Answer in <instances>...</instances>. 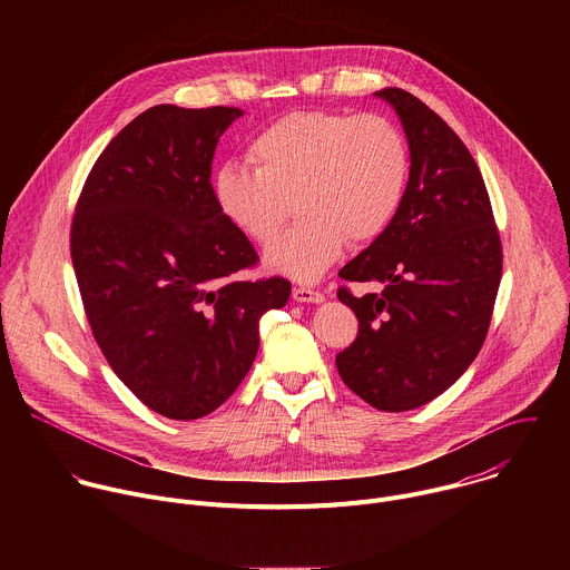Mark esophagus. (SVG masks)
Wrapping results in <instances>:
<instances>
[{"mask_svg": "<svg viewBox=\"0 0 570 570\" xmlns=\"http://www.w3.org/2000/svg\"><path fill=\"white\" fill-rule=\"evenodd\" d=\"M293 299L302 302V304H320V302H324V295L320 291H313V288H306V286H297V288H293Z\"/></svg>", "mask_w": 570, "mask_h": 570, "instance_id": "34e87169", "label": "esophagus"}]
</instances>
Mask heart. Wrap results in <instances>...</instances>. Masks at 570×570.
<instances>
[{"instance_id": "obj_1", "label": "heart", "mask_w": 570, "mask_h": 570, "mask_svg": "<svg viewBox=\"0 0 570 570\" xmlns=\"http://www.w3.org/2000/svg\"><path fill=\"white\" fill-rule=\"evenodd\" d=\"M253 167L227 161L214 178L225 218L268 246L291 216L299 223L266 253V268L315 282L341 257L392 223L411 171L403 132L381 115L291 112L250 144Z\"/></svg>"}]
</instances>
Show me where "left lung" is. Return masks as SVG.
Masks as SVG:
<instances>
[{
    "label": "left lung",
    "instance_id": "left-lung-1",
    "mask_svg": "<svg viewBox=\"0 0 570 570\" xmlns=\"http://www.w3.org/2000/svg\"><path fill=\"white\" fill-rule=\"evenodd\" d=\"M374 97L403 126L411 174L387 229L338 273L383 291H338L358 317V336L336 367L363 401L401 413L442 394L478 356L503 253L484 180L462 139L411 92L385 88Z\"/></svg>",
    "mask_w": 570,
    "mask_h": 570
}]
</instances>
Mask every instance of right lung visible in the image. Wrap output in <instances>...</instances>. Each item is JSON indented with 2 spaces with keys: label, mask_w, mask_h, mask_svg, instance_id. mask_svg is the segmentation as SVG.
Returning <instances> with one entry per match:
<instances>
[{
  "label": "right lung",
  "mask_w": 570,
  "mask_h": 570,
  "mask_svg": "<svg viewBox=\"0 0 570 570\" xmlns=\"http://www.w3.org/2000/svg\"><path fill=\"white\" fill-rule=\"evenodd\" d=\"M238 108L171 104L135 117L99 155L71 223V264L92 334L150 411L198 420L246 379L282 277L243 282L257 253L212 189L218 137Z\"/></svg>",
  "instance_id": "right-lung-1"
}]
</instances>
